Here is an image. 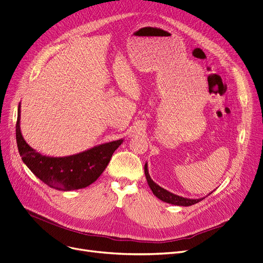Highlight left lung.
Instances as JSON below:
<instances>
[{
  "label": "left lung",
  "instance_id": "left-lung-1",
  "mask_svg": "<svg viewBox=\"0 0 263 263\" xmlns=\"http://www.w3.org/2000/svg\"><path fill=\"white\" fill-rule=\"evenodd\" d=\"M144 171H145V177H146V180H147V183L148 185L153 192V194L155 196H156L157 198H159L160 200L164 201V202H168V203H171V205H174V206H184V207H187V206H192L194 205V203H197L198 201L202 200L205 197L202 198H198V199H191V198H185V197H182V196H179V195H176V194H173L167 190H164L162 187H160L157 183H155L151 176L148 173V169H147V162L145 163L144 166ZM213 192V191H212ZM211 192V193H212ZM211 193H209L208 195H210Z\"/></svg>",
  "mask_w": 263,
  "mask_h": 263
}]
</instances>
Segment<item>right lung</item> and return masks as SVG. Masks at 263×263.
Returning a JSON list of instances; mask_svg holds the SVG:
<instances>
[{"instance_id": "obj_1", "label": "right lung", "mask_w": 263, "mask_h": 263, "mask_svg": "<svg viewBox=\"0 0 263 263\" xmlns=\"http://www.w3.org/2000/svg\"><path fill=\"white\" fill-rule=\"evenodd\" d=\"M16 141L26 166L46 185L58 191H74L89 186L100 178L110 161L114 152L123 139L65 157H51L37 153L25 141L21 131V104L18 105Z\"/></svg>"}]
</instances>
